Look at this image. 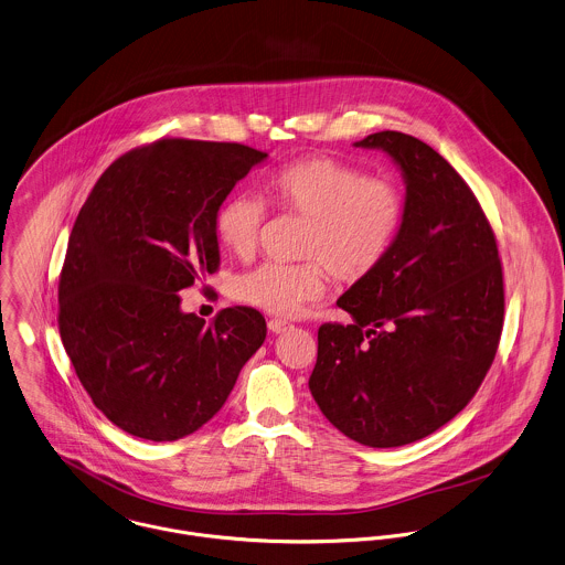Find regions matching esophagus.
<instances>
[{
  "label": "esophagus",
  "instance_id": "1",
  "mask_svg": "<svg viewBox=\"0 0 565 565\" xmlns=\"http://www.w3.org/2000/svg\"><path fill=\"white\" fill-rule=\"evenodd\" d=\"M268 330H270L273 334H286V332L292 330V326L286 323V321H279V319H270V321H268Z\"/></svg>",
  "mask_w": 565,
  "mask_h": 565
}]
</instances>
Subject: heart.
<instances>
[{
  "label": "heart",
  "mask_w": 565,
  "mask_h": 565,
  "mask_svg": "<svg viewBox=\"0 0 565 565\" xmlns=\"http://www.w3.org/2000/svg\"><path fill=\"white\" fill-rule=\"evenodd\" d=\"M268 199L284 212L310 218L303 264L264 262L233 277L231 295L268 315L292 317L326 292L328 277L353 284L380 268L404 223L402 188L386 177H364L332 157L292 161L264 181ZM266 218L253 192H233L214 214L218 242L248 257Z\"/></svg>",
  "instance_id": "heart-1"
}]
</instances>
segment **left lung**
<instances>
[{
    "label": "left lung",
    "instance_id": "1",
    "mask_svg": "<svg viewBox=\"0 0 565 565\" xmlns=\"http://www.w3.org/2000/svg\"><path fill=\"white\" fill-rule=\"evenodd\" d=\"M353 146L399 168L404 223L380 268L340 297L351 323L319 328L308 384L344 437L399 448L446 426L484 380L502 332V266L473 192L437 150L397 130Z\"/></svg>",
    "mask_w": 565,
    "mask_h": 565
}]
</instances>
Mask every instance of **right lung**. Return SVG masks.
Wrapping results in <instances>:
<instances>
[{
  "label": "right lung",
  "mask_w": 565,
  "mask_h": 565,
  "mask_svg": "<svg viewBox=\"0 0 565 565\" xmlns=\"http://www.w3.org/2000/svg\"><path fill=\"white\" fill-rule=\"evenodd\" d=\"M266 157L159 139L114 161L76 218L58 284L61 340L96 408L132 437L196 433L266 339L257 310L225 308L207 326L179 295L218 268L214 214Z\"/></svg>",
  "instance_id": "add662e5"
}]
</instances>
